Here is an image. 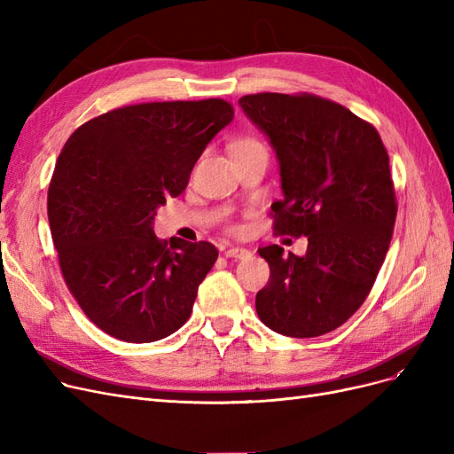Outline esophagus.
<instances>
[{
	"instance_id": "1",
	"label": "esophagus",
	"mask_w": 454,
	"mask_h": 454,
	"mask_svg": "<svg viewBox=\"0 0 454 454\" xmlns=\"http://www.w3.org/2000/svg\"><path fill=\"white\" fill-rule=\"evenodd\" d=\"M225 257H231V259H248V257H252V252L246 250V248H229L225 252Z\"/></svg>"
}]
</instances>
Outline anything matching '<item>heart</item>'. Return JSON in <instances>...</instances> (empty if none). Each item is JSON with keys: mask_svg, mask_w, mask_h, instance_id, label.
I'll list each match as a JSON object with an SVG mask.
<instances>
[{"mask_svg": "<svg viewBox=\"0 0 454 454\" xmlns=\"http://www.w3.org/2000/svg\"><path fill=\"white\" fill-rule=\"evenodd\" d=\"M254 144H259V142H255V140H242L237 145H254Z\"/></svg>", "mask_w": 454, "mask_h": 454, "instance_id": "1", "label": "heart"}]
</instances>
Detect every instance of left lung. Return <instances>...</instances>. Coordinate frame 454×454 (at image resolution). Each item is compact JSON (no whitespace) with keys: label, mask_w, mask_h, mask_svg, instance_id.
I'll return each instance as SVG.
<instances>
[{"label":"left lung","mask_w":454,"mask_h":454,"mask_svg":"<svg viewBox=\"0 0 454 454\" xmlns=\"http://www.w3.org/2000/svg\"><path fill=\"white\" fill-rule=\"evenodd\" d=\"M242 112L280 164L278 235L307 237L305 255L259 248L270 267L255 295L259 320L305 339L333 332L362 307L387 257L395 223L388 153L373 125L312 94H248Z\"/></svg>","instance_id":"8db88e82"}]
</instances>
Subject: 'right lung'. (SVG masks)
Listing matches in <instances>:
<instances>
[{
  "label": "right lung",
  "instance_id": "right-lung-1",
  "mask_svg": "<svg viewBox=\"0 0 454 454\" xmlns=\"http://www.w3.org/2000/svg\"><path fill=\"white\" fill-rule=\"evenodd\" d=\"M232 115L219 98L136 104L87 121L62 147L47 197L51 235L67 287L107 335L153 342L191 316L217 250L176 237L168 246L153 219Z\"/></svg>",
  "mask_w": 454,
  "mask_h": 454
}]
</instances>
